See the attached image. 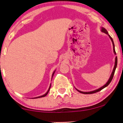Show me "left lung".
<instances>
[{
    "label": "left lung",
    "mask_w": 123,
    "mask_h": 123,
    "mask_svg": "<svg viewBox=\"0 0 123 123\" xmlns=\"http://www.w3.org/2000/svg\"><path fill=\"white\" fill-rule=\"evenodd\" d=\"M101 31H102V32H103L105 33L106 34L108 35L109 36V37H110V39H111V41H112V45H113V49H114V53H115V54L116 55V52H115V46H114V43L113 40H112V38H111V36H110V35H109V33H108V32H107V30H106L105 28H102ZM117 57H116V58H115V65H114L113 71H112V73H111V76H110V78H109V80H108V81H107V83H106L105 85L104 86L101 87V88H100L99 89H98V90H96L93 91H91V92H82V91H80L78 90H77H77L79 92H80V93H83V94H92V93H96V92H97L100 91H101V90H102V89H104V88H105L106 87H107V86H108V85H109V84L110 83V82H111V80H112V78H113V77H114V73H115V71L116 68H117Z\"/></svg>",
    "instance_id": "obj_1"
}]
</instances>
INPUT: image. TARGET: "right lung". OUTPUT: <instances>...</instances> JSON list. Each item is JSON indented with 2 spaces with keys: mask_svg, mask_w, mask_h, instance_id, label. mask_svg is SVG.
<instances>
[{
  "mask_svg": "<svg viewBox=\"0 0 123 123\" xmlns=\"http://www.w3.org/2000/svg\"><path fill=\"white\" fill-rule=\"evenodd\" d=\"M54 73H55V71L54 72V73H53V75H52V78H53V77L54 74ZM50 87H51V85H50V87H49V90H48V92H47L45 94V95H43V96H39V97H36V98H40V97H43L46 96L47 95H48V92H49V90H50Z\"/></svg>",
  "mask_w": 123,
  "mask_h": 123,
  "instance_id": "obj_1",
  "label": "right lung"
}]
</instances>
